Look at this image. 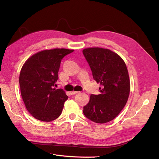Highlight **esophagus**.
I'll use <instances>...</instances> for the list:
<instances>
[{"instance_id": "esophagus-1", "label": "esophagus", "mask_w": 159, "mask_h": 159, "mask_svg": "<svg viewBox=\"0 0 159 159\" xmlns=\"http://www.w3.org/2000/svg\"><path fill=\"white\" fill-rule=\"evenodd\" d=\"M78 93V91H71V92H70L71 95H75V94Z\"/></svg>"}]
</instances>
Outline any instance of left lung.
I'll list each match as a JSON object with an SVG mask.
<instances>
[{
  "instance_id": "8db88e82",
  "label": "left lung",
  "mask_w": 159,
  "mask_h": 159,
  "mask_svg": "<svg viewBox=\"0 0 159 159\" xmlns=\"http://www.w3.org/2000/svg\"><path fill=\"white\" fill-rule=\"evenodd\" d=\"M83 54L92 71L93 79L100 83V94H91L84 107L85 116L97 123H105L116 117L125 106L130 92L127 66L117 54L102 48H89Z\"/></svg>"
}]
</instances>
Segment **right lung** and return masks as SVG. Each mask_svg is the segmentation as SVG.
<instances>
[{
	"label": "right lung",
	"instance_id": "right-lung-1",
	"mask_svg": "<svg viewBox=\"0 0 159 159\" xmlns=\"http://www.w3.org/2000/svg\"><path fill=\"white\" fill-rule=\"evenodd\" d=\"M74 50L56 48L34 54L23 65L19 84L23 102L32 116L42 121L59 117L68 99L62 89H56L63 57Z\"/></svg>",
	"mask_w": 159,
	"mask_h": 159
}]
</instances>
